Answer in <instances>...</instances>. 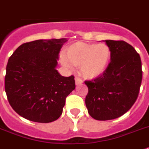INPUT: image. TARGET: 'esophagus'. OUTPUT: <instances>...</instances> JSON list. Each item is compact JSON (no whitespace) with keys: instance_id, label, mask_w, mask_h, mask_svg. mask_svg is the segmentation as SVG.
<instances>
[{"instance_id":"esophagus-1","label":"esophagus","mask_w":149,"mask_h":149,"mask_svg":"<svg viewBox=\"0 0 149 149\" xmlns=\"http://www.w3.org/2000/svg\"><path fill=\"white\" fill-rule=\"evenodd\" d=\"M83 83V81H82L80 77H75V84L76 85H79V84H81Z\"/></svg>"}]
</instances>
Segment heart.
<instances>
[{"label": "heart", "mask_w": 149, "mask_h": 149, "mask_svg": "<svg viewBox=\"0 0 149 149\" xmlns=\"http://www.w3.org/2000/svg\"><path fill=\"white\" fill-rule=\"evenodd\" d=\"M66 58L61 56V64L68 68L74 65L79 67L83 75L87 78H95L104 74L107 68L111 51L106 44L75 42L65 50Z\"/></svg>", "instance_id": "b5f03b06"}]
</instances>
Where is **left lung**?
Instances as JSON below:
<instances>
[{
  "label": "left lung",
  "instance_id": "8db88e82",
  "mask_svg": "<svg viewBox=\"0 0 149 149\" xmlns=\"http://www.w3.org/2000/svg\"><path fill=\"white\" fill-rule=\"evenodd\" d=\"M111 59L103 75L85 81L88 88L85 104L97 120H110L126 113L138 97L142 78L140 56L125 41L104 40Z\"/></svg>",
  "mask_w": 149,
  "mask_h": 149
}]
</instances>
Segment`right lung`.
<instances>
[{
  "label": "right lung",
  "mask_w": 149,
  "mask_h": 149,
  "mask_svg": "<svg viewBox=\"0 0 149 149\" xmlns=\"http://www.w3.org/2000/svg\"><path fill=\"white\" fill-rule=\"evenodd\" d=\"M67 39H38L23 43L10 57L5 91L9 104L22 117L36 123L58 120L67 96L75 89L74 76L57 70L58 53Z\"/></svg>",
  "instance_id": "obj_1"
}]
</instances>
